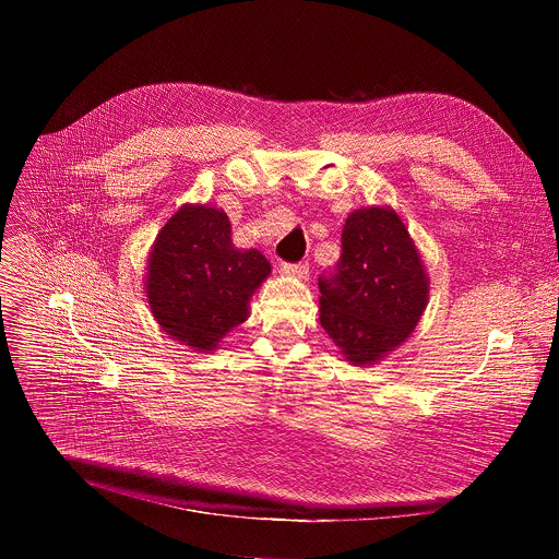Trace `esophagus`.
Segmentation results:
<instances>
[{
    "label": "esophagus",
    "instance_id": "esophagus-1",
    "mask_svg": "<svg viewBox=\"0 0 559 559\" xmlns=\"http://www.w3.org/2000/svg\"><path fill=\"white\" fill-rule=\"evenodd\" d=\"M281 272L285 274V276H289V278H300V281H305L307 278V274H309V267L307 265H289V263H285V265H281Z\"/></svg>",
    "mask_w": 559,
    "mask_h": 559
}]
</instances>
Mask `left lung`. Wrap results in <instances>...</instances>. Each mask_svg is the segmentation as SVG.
I'll return each mask as SVG.
<instances>
[{"label":"left lung","mask_w":559,"mask_h":559,"mask_svg":"<svg viewBox=\"0 0 559 559\" xmlns=\"http://www.w3.org/2000/svg\"><path fill=\"white\" fill-rule=\"evenodd\" d=\"M318 287L321 325L354 367H371L401 347L429 302L425 261L391 205L347 216L336 274L318 278Z\"/></svg>","instance_id":"obj_1"}]
</instances>
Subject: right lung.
I'll list each match as a JSON object with an SVG mask.
<instances>
[{
  "label": "right lung",
  "instance_id": "obj_1",
  "mask_svg": "<svg viewBox=\"0 0 559 559\" xmlns=\"http://www.w3.org/2000/svg\"><path fill=\"white\" fill-rule=\"evenodd\" d=\"M272 274L259 250L231 243L221 207L181 205L158 229L145 265V296L162 330L210 354L250 316V300Z\"/></svg>",
  "mask_w": 559,
  "mask_h": 559
}]
</instances>
